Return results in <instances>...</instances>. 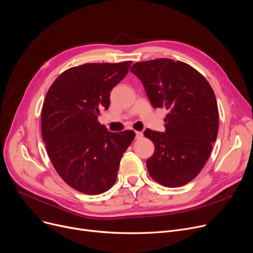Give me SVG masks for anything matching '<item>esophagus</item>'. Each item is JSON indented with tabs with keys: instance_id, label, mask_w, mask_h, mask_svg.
Segmentation results:
<instances>
[{
	"instance_id": "obj_1",
	"label": "esophagus",
	"mask_w": 253,
	"mask_h": 253,
	"mask_svg": "<svg viewBox=\"0 0 253 253\" xmlns=\"http://www.w3.org/2000/svg\"><path fill=\"white\" fill-rule=\"evenodd\" d=\"M142 136H144L142 132H140V131H135V138L136 139H140V138H142Z\"/></svg>"
}]
</instances>
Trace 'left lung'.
Segmentation results:
<instances>
[{
	"label": "left lung",
	"mask_w": 253,
	"mask_h": 253,
	"mask_svg": "<svg viewBox=\"0 0 253 253\" xmlns=\"http://www.w3.org/2000/svg\"><path fill=\"white\" fill-rule=\"evenodd\" d=\"M145 86L151 104L166 108V131L146 129L155 146L147 160L153 180L180 187L201 172L218 134V106L214 91L190 65L171 59L138 62L131 66Z\"/></svg>",
	"instance_id": "left-lung-1"
}]
</instances>
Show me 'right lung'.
Instances as JSON below:
<instances>
[{
    "instance_id": "add662e5",
    "label": "right lung",
    "mask_w": 253,
    "mask_h": 253,
    "mask_svg": "<svg viewBox=\"0 0 253 253\" xmlns=\"http://www.w3.org/2000/svg\"><path fill=\"white\" fill-rule=\"evenodd\" d=\"M131 63L71 67L52 83L43 102L41 133L47 155L60 177L82 193L100 194L113 187L120 161L135 137L132 130L109 132L98 121Z\"/></svg>"
}]
</instances>
